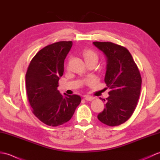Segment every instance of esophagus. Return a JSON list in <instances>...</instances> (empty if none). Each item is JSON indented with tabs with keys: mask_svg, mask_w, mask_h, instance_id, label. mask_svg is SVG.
<instances>
[{
	"mask_svg": "<svg viewBox=\"0 0 160 160\" xmlns=\"http://www.w3.org/2000/svg\"><path fill=\"white\" fill-rule=\"evenodd\" d=\"M84 99H85L87 101H92L94 99H96V98L93 96H84Z\"/></svg>",
	"mask_w": 160,
	"mask_h": 160,
	"instance_id": "esophagus-1",
	"label": "esophagus"
}]
</instances>
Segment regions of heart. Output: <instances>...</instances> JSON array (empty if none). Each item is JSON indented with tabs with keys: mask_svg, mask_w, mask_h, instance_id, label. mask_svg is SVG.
I'll return each mask as SVG.
<instances>
[{
	"mask_svg": "<svg viewBox=\"0 0 160 160\" xmlns=\"http://www.w3.org/2000/svg\"><path fill=\"white\" fill-rule=\"evenodd\" d=\"M83 56L85 61L89 60H98V55L97 53L93 50L91 49H85L83 52Z\"/></svg>",
	"mask_w": 160,
	"mask_h": 160,
	"instance_id": "1",
	"label": "heart"
}]
</instances>
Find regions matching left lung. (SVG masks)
I'll list each match as a JSON object with an SVG mask.
<instances>
[{
  "label": "left lung",
  "instance_id": "8db88e82",
  "mask_svg": "<svg viewBox=\"0 0 160 160\" xmlns=\"http://www.w3.org/2000/svg\"><path fill=\"white\" fill-rule=\"evenodd\" d=\"M93 43L107 57L104 82L111 89L106 100L102 99L106 101V107L98 118L110 127L120 125L131 117L137 107L142 85L140 71L124 47L111 42Z\"/></svg>",
  "mask_w": 160,
  "mask_h": 160
}]
</instances>
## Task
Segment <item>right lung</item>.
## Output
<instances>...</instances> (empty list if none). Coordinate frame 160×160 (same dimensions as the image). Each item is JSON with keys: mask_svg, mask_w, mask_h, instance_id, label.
<instances>
[{"mask_svg": "<svg viewBox=\"0 0 160 160\" xmlns=\"http://www.w3.org/2000/svg\"><path fill=\"white\" fill-rule=\"evenodd\" d=\"M72 44L60 41L44 47L33 58L26 73L27 95L33 113L51 127L67 122L81 102L78 95H62L57 89Z\"/></svg>", "mask_w": 160, "mask_h": 160, "instance_id": "obj_1", "label": "right lung"}]
</instances>
